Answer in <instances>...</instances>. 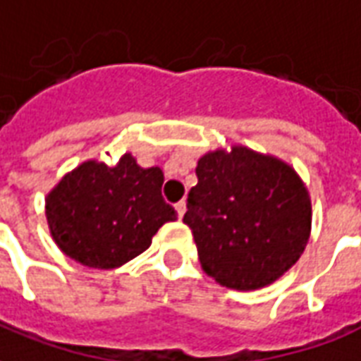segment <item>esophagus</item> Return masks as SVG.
<instances>
[{
	"instance_id": "1",
	"label": "esophagus",
	"mask_w": 361,
	"mask_h": 361,
	"mask_svg": "<svg viewBox=\"0 0 361 361\" xmlns=\"http://www.w3.org/2000/svg\"><path fill=\"white\" fill-rule=\"evenodd\" d=\"M173 208H176V212H178V216H183L185 214V201H180V202H176V204H173Z\"/></svg>"
}]
</instances>
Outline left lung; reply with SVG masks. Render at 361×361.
<instances>
[{
	"label": "left lung",
	"instance_id": "8db88e82",
	"mask_svg": "<svg viewBox=\"0 0 361 361\" xmlns=\"http://www.w3.org/2000/svg\"><path fill=\"white\" fill-rule=\"evenodd\" d=\"M195 172L183 221L208 276L229 289H260L300 258L312 207L293 168L233 147L204 154Z\"/></svg>",
	"mask_w": 361,
	"mask_h": 361
}]
</instances>
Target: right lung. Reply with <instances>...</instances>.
<instances>
[{
	"instance_id": "right-lung-1",
	"label": "right lung",
	"mask_w": 361,
	"mask_h": 361,
	"mask_svg": "<svg viewBox=\"0 0 361 361\" xmlns=\"http://www.w3.org/2000/svg\"><path fill=\"white\" fill-rule=\"evenodd\" d=\"M164 173L124 154L114 168L84 162L65 176L45 202L59 248L90 268H116L149 248L176 210L162 199Z\"/></svg>"
}]
</instances>
